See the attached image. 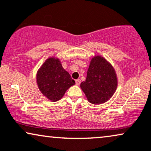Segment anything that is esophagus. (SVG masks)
<instances>
[{
    "instance_id": "obj_1",
    "label": "esophagus",
    "mask_w": 151,
    "mask_h": 151,
    "mask_svg": "<svg viewBox=\"0 0 151 151\" xmlns=\"http://www.w3.org/2000/svg\"><path fill=\"white\" fill-rule=\"evenodd\" d=\"M75 83H76V85L79 86V84L81 83V80H80V79H77V80H75Z\"/></svg>"
}]
</instances>
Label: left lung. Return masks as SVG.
<instances>
[{
  "label": "left lung",
  "instance_id": "obj_1",
  "mask_svg": "<svg viewBox=\"0 0 151 151\" xmlns=\"http://www.w3.org/2000/svg\"><path fill=\"white\" fill-rule=\"evenodd\" d=\"M80 86L89 102L103 104L113 95L116 89L115 71L104 58L96 56L90 61L86 81L81 82Z\"/></svg>",
  "mask_w": 151,
  "mask_h": 151
}]
</instances>
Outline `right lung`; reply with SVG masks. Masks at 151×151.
Listing matches in <instances>:
<instances>
[{
	"label": "right lung",
	"mask_w": 151,
	"mask_h": 151,
	"mask_svg": "<svg viewBox=\"0 0 151 151\" xmlns=\"http://www.w3.org/2000/svg\"><path fill=\"white\" fill-rule=\"evenodd\" d=\"M37 84L42 94L52 101L63 97L66 90L75 84L59 59L49 58L37 72Z\"/></svg>",
	"instance_id": "1"
}]
</instances>
